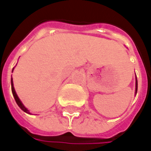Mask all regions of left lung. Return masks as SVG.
<instances>
[{
  "label": "left lung",
  "instance_id": "left-lung-1",
  "mask_svg": "<svg viewBox=\"0 0 151 151\" xmlns=\"http://www.w3.org/2000/svg\"><path fill=\"white\" fill-rule=\"evenodd\" d=\"M137 88H138V83H137V78L135 77V92H134V95H136V93H137Z\"/></svg>",
  "mask_w": 151,
  "mask_h": 151
}]
</instances>
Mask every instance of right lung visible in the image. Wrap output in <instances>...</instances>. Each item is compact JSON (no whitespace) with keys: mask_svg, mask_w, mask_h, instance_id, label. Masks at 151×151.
<instances>
[{"mask_svg":"<svg viewBox=\"0 0 151 151\" xmlns=\"http://www.w3.org/2000/svg\"><path fill=\"white\" fill-rule=\"evenodd\" d=\"M13 70H14V68H13ZM13 70H12V71H13ZM12 94H13V96H14V98H15V100H16V102H17V104L18 105V106L21 108L22 111H24V112H26V113H27V114H31V112H30V111L26 108V106L23 105V103L21 102V101L20 100V98L18 97V96H17V92H16V91H15V88H14V85H13V79H12Z\"/></svg>","mask_w":151,"mask_h":151,"instance_id":"obj_1","label":"right lung"}]
</instances>
